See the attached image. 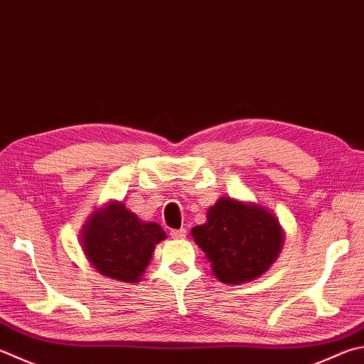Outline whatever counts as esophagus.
Returning <instances> with one entry per match:
<instances>
[{
  "mask_svg": "<svg viewBox=\"0 0 364 364\" xmlns=\"http://www.w3.org/2000/svg\"><path fill=\"white\" fill-rule=\"evenodd\" d=\"M170 235L173 237V239H184V237H186V229L184 228L173 229V230H170Z\"/></svg>",
  "mask_w": 364,
  "mask_h": 364,
  "instance_id": "1",
  "label": "esophagus"
}]
</instances>
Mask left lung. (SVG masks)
<instances>
[{
  "label": "left lung",
  "mask_w": 364,
  "mask_h": 364,
  "mask_svg": "<svg viewBox=\"0 0 364 364\" xmlns=\"http://www.w3.org/2000/svg\"><path fill=\"white\" fill-rule=\"evenodd\" d=\"M193 239L223 283H245L272 266L283 247V229L274 213L256 203L221 197L196 226Z\"/></svg>",
  "instance_id": "obj_1"
}]
</instances>
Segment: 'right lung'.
<instances>
[{"instance_id": "add662e5", "label": "right lung", "mask_w": 364, "mask_h": 364, "mask_svg": "<svg viewBox=\"0 0 364 364\" xmlns=\"http://www.w3.org/2000/svg\"><path fill=\"white\" fill-rule=\"evenodd\" d=\"M165 237L159 224L141 221L124 203L113 200L92 213L84 224L81 243L98 274L136 283Z\"/></svg>"}]
</instances>
